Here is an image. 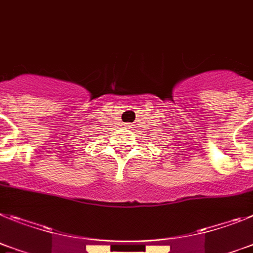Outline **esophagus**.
Segmentation results:
<instances>
[{"label":"esophagus","instance_id":"obj_1","mask_svg":"<svg viewBox=\"0 0 253 253\" xmlns=\"http://www.w3.org/2000/svg\"><path fill=\"white\" fill-rule=\"evenodd\" d=\"M126 127H131V125H129V124H127V125H126Z\"/></svg>","mask_w":253,"mask_h":253}]
</instances>
